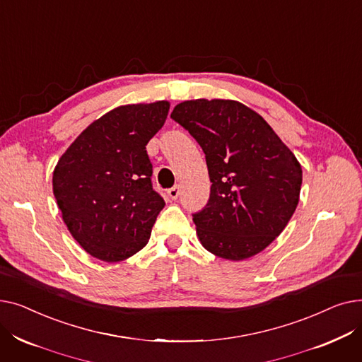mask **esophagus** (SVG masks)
<instances>
[{
	"label": "esophagus",
	"instance_id": "34e87169",
	"mask_svg": "<svg viewBox=\"0 0 362 362\" xmlns=\"http://www.w3.org/2000/svg\"><path fill=\"white\" fill-rule=\"evenodd\" d=\"M179 194H180V189H179V186H173V187L168 189V191H167L168 198H170V199H173V201H176V199L179 198Z\"/></svg>",
	"mask_w": 362,
	"mask_h": 362
}]
</instances>
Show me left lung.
Instances as JSON below:
<instances>
[{
	"mask_svg": "<svg viewBox=\"0 0 362 362\" xmlns=\"http://www.w3.org/2000/svg\"><path fill=\"white\" fill-rule=\"evenodd\" d=\"M171 119L201 145L213 183L206 206L194 214L201 245L230 261L264 251L299 202L302 168L293 152L239 101H183Z\"/></svg>",
	"mask_w": 362,
	"mask_h": 362,
	"instance_id": "obj_1",
	"label": "left lung"
}]
</instances>
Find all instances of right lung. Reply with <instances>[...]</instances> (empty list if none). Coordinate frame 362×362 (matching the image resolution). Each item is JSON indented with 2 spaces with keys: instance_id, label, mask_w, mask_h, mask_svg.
<instances>
[{
  "instance_id": "obj_1",
  "label": "right lung",
  "mask_w": 362,
  "mask_h": 362,
  "mask_svg": "<svg viewBox=\"0 0 362 362\" xmlns=\"http://www.w3.org/2000/svg\"><path fill=\"white\" fill-rule=\"evenodd\" d=\"M168 108V101L116 107L93 120L57 163V205L74 240L93 258L119 262L148 243L165 202L152 189L146 144Z\"/></svg>"
}]
</instances>
